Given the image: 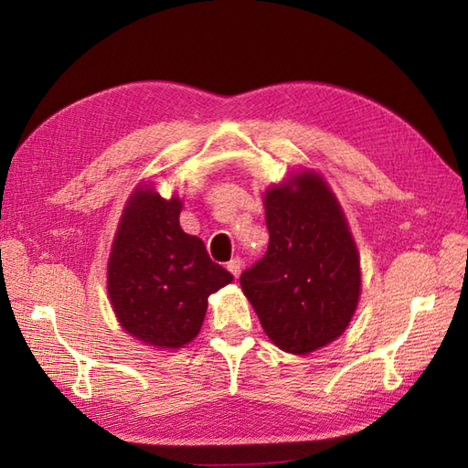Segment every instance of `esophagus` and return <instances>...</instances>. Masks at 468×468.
Returning <instances> with one entry per match:
<instances>
[{
  "instance_id": "34e87169",
  "label": "esophagus",
  "mask_w": 468,
  "mask_h": 468,
  "mask_svg": "<svg viewBox=\"0 0 468 468\" xmlns=\"http://www.w3.org/2000/svg\"><path fill=\"white\" fill-rule=\"evenodd\" d=\"M226 267H229V271H230L234 277H238L239 273H242V260H239V258H232Z\"/></svg>"
}]
</instances>
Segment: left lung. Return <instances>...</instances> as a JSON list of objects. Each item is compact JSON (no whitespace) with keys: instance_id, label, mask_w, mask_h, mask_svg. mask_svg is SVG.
Returning a JSON list of instances; mask_svg holds the SVG:
<instances>
[{"instance_id":"1","label":"left lung","mask_w":468,"mask_h":468,"mask_svg":"<svg viewBox=\"0 0 468 468\" xmlns=\"http://www.w3.org/2000/svg\"><path fill=\"white\" fill-rule=\"evenodd\" d=\"M269 189L265 256L239 285L271 342L289 353L324 347L344 334L361 289L359 253L328 186L310 172Z\"/></svg>"}]
</instances>
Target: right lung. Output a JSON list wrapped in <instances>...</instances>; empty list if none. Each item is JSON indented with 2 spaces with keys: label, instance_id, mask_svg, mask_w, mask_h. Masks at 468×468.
Masks as SVG:
<instances>
[{
  "label": "right lung",
  "instance_id": "add662e5",
  "mask_svg": "<svg viewBox=\"0 0 468 468\" xmlns=\"http://www.w3.org/2000/svg\"><path fill=\"white\" fill-rule=\"evenodd\" d=\"M181 201L136 189L124 207L109 258L107 291L122 328L140 342L176 349L199 334L212 292L232 275L201 238L179 226Z\"/></svg>",
  "mask_w": 468,
  "mask_h": 468
}]
</instances>
